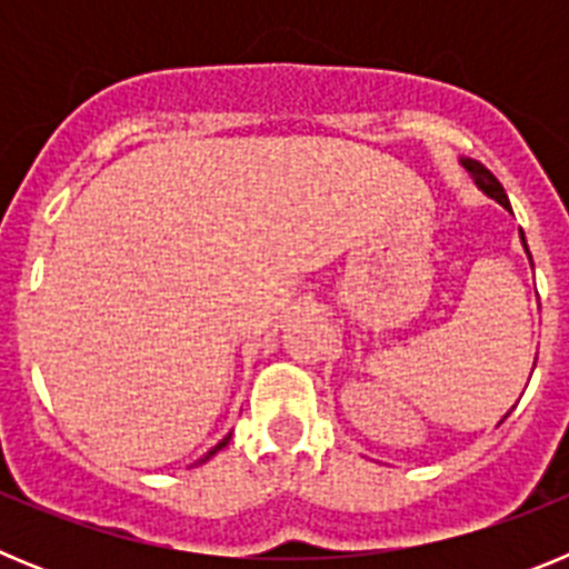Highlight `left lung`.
I'll return each mask as SVG.
<instances>
[{
    "mask_svg": "<svg viewBox=\"0 0 569 569\" xmlns=\"http://www.w3.org/2000/svg\"><path fill=\"white\" fill-rule=\"evenodd\" d=\"M461 164H465V168L470 170V176H472V179H476V184H479V188L485 190L487 196H492L496 202L505 204V208L510 210V199H507L505 188H501L499 179H496V176H492L490 170L485 168V164L476 162V159H461ZM521 241H525V233H521ZM525 250H527V241H525Z\"/></svg>",
    "mask_w": 569,
    "mask_h": 569,
    "instance_id": "8db88e82",
    "label": "left lung"
}]
</instances>
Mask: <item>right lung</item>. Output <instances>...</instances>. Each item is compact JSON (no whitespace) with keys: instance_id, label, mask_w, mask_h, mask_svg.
Instances as JSON below:
<instances>
[{"instance_id":"add662e5","label":"right lung","mask_w":569,"mask_h":569,"mask_svg":"<svg viewBox=\"0 0 569 569\" xmlns=\"http://www.w3.org/2000/svg\"><path fill=\"white\" fill-rule=\"evenodd\" d=\"M228 441H230V436H228V439H224V441H219V447H213V450H210V453L204 456V459H210V456H213V453H219V450H222V447L228 445ZM204 459H202V461H204Z\"/></svg>"}]
</instances>
